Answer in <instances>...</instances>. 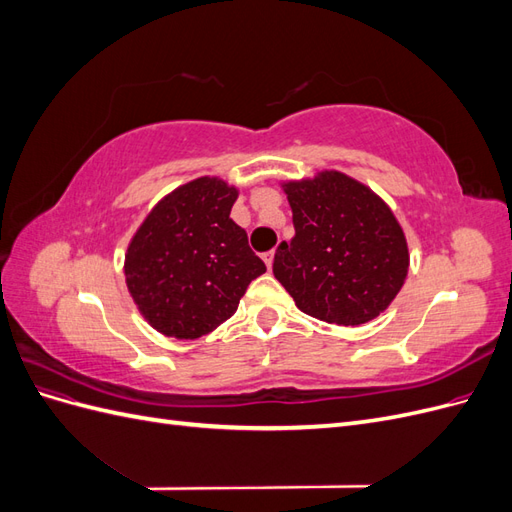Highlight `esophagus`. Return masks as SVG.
Returning a JSON list of instances; mask_svg holds the SVG:
<instances>
[{
  "instance_id": "34e87169",
  "label": "esophagus",
  "mask_w": 512,
  "mask_h": 512,
  "mask_svg": "<svg viewBox=\"0 0 512 512\" xmlns=\"http://www.w3.org/2000/svg\"><path fill=\"white\" fill-rule=\"evenodd\" d=\"M262 260H265V265H267V269H271V267H273V260H275V250L267 252L265 256H262Z\"/></svg>"
}]
</instances>
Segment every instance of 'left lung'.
Masks as SVG:
<instances>
[{
  "mask_svg": "<svg viewBox=\"0 0 512 512\" xmlns=\"http://www.w3.org/2000/svg\"><path fill=\"white\" fill-rule=\"evenodd\" d=\"M294 237L280 243L277 277L301 312L359 327L378 318L406 282V235L384 200L339 170L286 181Z\"/></svg>",
  "mask_w": 512,
  "mask_h": 512,
  "instance_id": "8db88e82",
  "label": "left lung"
}]
</instances>
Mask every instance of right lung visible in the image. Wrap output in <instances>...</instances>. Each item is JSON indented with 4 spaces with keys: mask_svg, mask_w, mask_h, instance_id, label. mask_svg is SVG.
Masks as SVG:
<instances>
[{
    "mask_svg": "<svg viewBox=\"0 0 512 512\" xmlns=\"http://www.w3.org/2000/svg\"><path fill=\"white\" fill-rule=\"evenodd\" d=\"M237 196L235 185L198 177L164 196L132 237L126 284L138 312L162 335L211 333L267 271L245 230L230 220Z\"/></svg>",
    "mask_w": 512,
    "mask_h": 512,
    "instance_id": "1",
    "label": "right lung"
}]
</instances>
